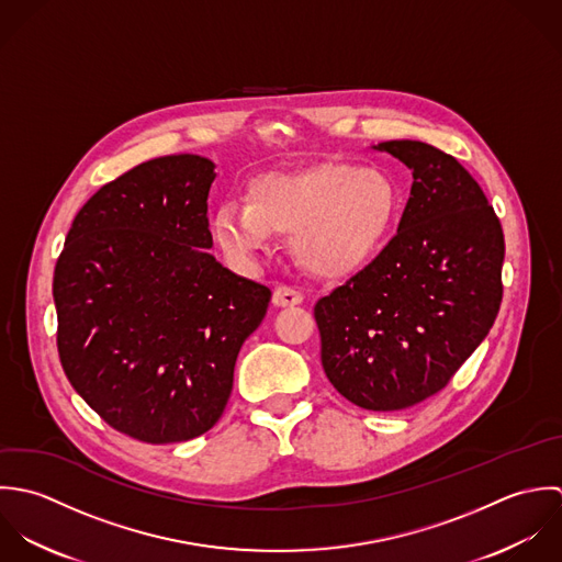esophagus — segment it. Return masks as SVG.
Segmentation results:
<instances>
[{"instance_id": "obj_1", "label": "esophagus", "mask_w": 562, "mask_h": 562, "mask_svg": "<svg viewBox=\"0 0 562 562\" xmlns=\"http://www.w3.org/2000/svg\"><path fill=\"white\" fill-rule=\"evenodd\" d=\"M302 300H304V295L297 289H291V286H284V284L276 286V291H273V304L280 306V308L297 306V304H302Z\"/></svg>"}]
</instances>
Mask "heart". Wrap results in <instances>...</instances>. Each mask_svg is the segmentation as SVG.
<instances>
[{
    "label": "heart",
    "instance_id": "b5f03b06",
    "mask_svg": "<svg viewBox=\"0 0 562 562\" xmlns=\"http://www.w3.org/2000/svg\"><path fill=\"white\" fill-rule=\"evenodd\" d=\"M397 209V187L380 169L326 162L258 176L247 189V204L217 209L213 236L225 254L249 258L271 232L293 234V251L308 271L340 278L380 251Z\"/></svg>",
    "mask_w": 562,
    "mask_h": 562
}]
</instances>
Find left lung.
I'll list each match as a JSON object with an SVG mask.
<instances>
[{
	"instance_id": "left-lung-1",
	"label": "left lung",
	"mask_w": 562,
	"mask_h": 562,
	"mask_svg": "<svg viewBox=\"0 0 562 562\" xmlns=\"http://www.w3.org/2000/svg\"><path fill=\"white\" fill-rule=\"evenodd\" d=\"M413 171L397 234L315 304L322 364L351 404L389 413L448 386L502 304L504 232L471 173L422 140H386Z\"/></svg>"
}]
</instances>
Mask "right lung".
Listing matches in <instances>:
<instances>
[{
  "label": "right lung",
  "instance_id": "1",
  "mask_svg": "<svg viewBox=\"0 0 562 562\" xmlns=\"http://www.w3.org/2000/svg\"><path fill=\"white\" fill-rule=\"evenodd\" d=\"M213 180L195 154L136 165L80 209L54 269L65 375L111 428L151 446L220 422L271 300L209 254Z\"/></svg>",
  "mask_w": 562,
  "mask_h": 562
}]
</instances>
